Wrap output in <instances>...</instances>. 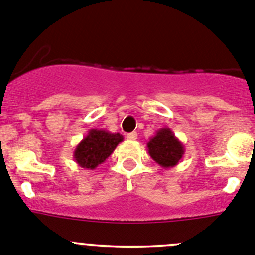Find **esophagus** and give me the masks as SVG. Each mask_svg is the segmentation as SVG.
<instances>
[{
    "label": "esophagus",
    "mask_w": 255,
    "mask_h": 255,
    "mask_svg": "<svg viewBox=\"0 0 255 255\" xmlns=\"http://www.w3.org/2000/svg\"><path fill=\"white\" fill-rule=\"evenodd\" d=\"M126 137H127L128 141H135L138 135H137V132H132V133H128V134L126 135Z\"/></svg>",
    "instance_id": "esophagus-1"
}]
</instances>
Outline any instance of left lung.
<instances>
[{
  "instance_id": "1",
  "label": "left lung",
  "mask_w": 255,
  "mask_h": 255,
  "mask_svg": "<svg viewBox=\"0 0 255 255\" xmlns=\"http://www.w3.org/2000/svg\"><path fill=\"white\" fill-rule=\"evenodd\" d=\"M147 149L152 160L163 168L175 167L185 154L184 144L168 127L157 130L147 142Z\"/></svg>"
}]
</instances>
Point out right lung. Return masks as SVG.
Returning a JSON list of instances; mask_svg holds the SVG:
<instances>
[{"mask_svg": "<svg viewBox=\"0 0 255 255\" xmlns=\"http://www.w3.org/2000/svg\"><path fill=\"white\" fill-rule=\"evenodd\" d=\"M122 141L123 135L120 133L92 128L74 149V161L80 167L94 170L113 153L116 147Z\"/></svg>", "mask_w": 255, "mask_h": 255, "instance_id": "obj_1", "label": "right lung"}]
</instances>
